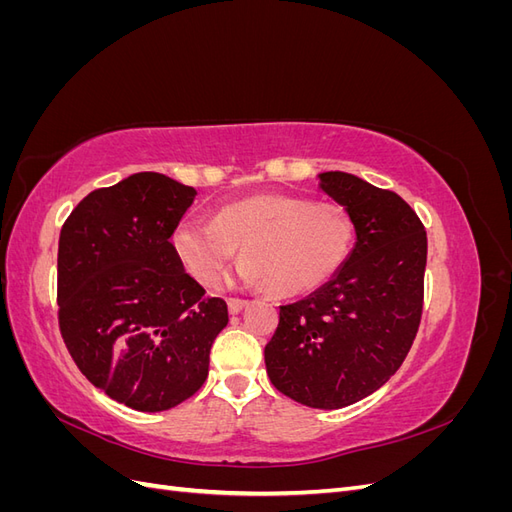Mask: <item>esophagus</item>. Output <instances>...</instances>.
Returning <instances> with one entry per match:
<instances>
[{
    "instance_id": "obj_1",
    "label": "esophagus",
    "mask_w": 512,
    "mask_h": 512,
    "mask_svg": "<svg viewBox=\"0 0 512 512\" xmlns=\"http://www.w3.org/2000/svg\"><path fill=\"white\" fill-rule=\"evenodd\" d=\"M226 305H228V312L230 314H239L241 309L247 305V301H243V299H228Z\"/></svg>"
}]
</instances>
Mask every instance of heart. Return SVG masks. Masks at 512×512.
I'll return each mask as SVG.
<instances>
[{
    "label": "heart",
    "mask_w": 512,
    "mask_h": 512,
    "mask_svg": "<svg viewBox=\"0 0 512 512\" xmlns=\"http://www.w3.org/2000/svg\"><path fill=\"white\" fill-rule=\"evenodd\" d=\"M354 239V220L342 205L280 194L235 200L213 220L188 218L173 230L175 254L196 282H218L241 245L232 280L267 284L275 297H299L327 284L346 265Z\"/></svg>",
    "instance_id": "obj_1"
}]
</instances>
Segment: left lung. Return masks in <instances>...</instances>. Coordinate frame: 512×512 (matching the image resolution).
I'll use <instances>...</instances> for the list:
<instances>
[{
  "instance_id": "obj_1",
  "label": "left lung",
  "mask_w": 512,
  "mask_h": 512,
  "mask_svg": "<svg viewBox=\"0 0 512 512\" xmlns=\"http://www.w3.org/2000/svg\"><path fill=\"white\" fill-rule=\"evenodd\" d=\"M318 179L320 190L350 211L356 241L327 284L280 305L265 363L286 397L337 410L378 391L410 352L423 314L427 232L391 190L339 170Z\"/></svg>"
}]
</instances>
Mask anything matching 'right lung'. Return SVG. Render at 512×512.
I'll return each instance as SVG.
<instances>
[{
    "mask_svg": "<svg viewBox=\"0 0 512 512\" xmlns=\"http://www.w3.org/2000/svg\"><path fill=\"white\" fill-rule=\"evenodd\" d=\"M196 190L136 173L87 194L59 235V329L83 376L138 412L192 397L228 324L222 299L183 271L173 230Z\"/></svg>",
    "mask_w": 512,
    "mask_h": 512,
    "instance_id": "right-lung-1",
    "label": "right lung"
}]
</instances>
